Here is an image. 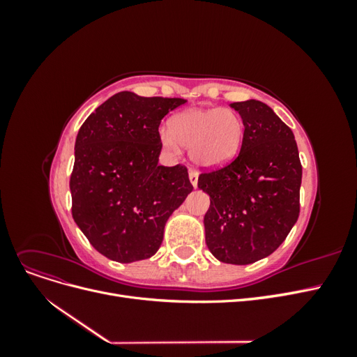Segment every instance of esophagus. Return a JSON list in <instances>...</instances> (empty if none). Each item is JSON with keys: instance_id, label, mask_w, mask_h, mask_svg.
Returning <instances> with one entry per match:
<instances>
[{"instance_id": "34e87169", "label": "esophagus", "mask_w": 357, "mask_h": 357, "mask_svg": "<svg viewBox=\"0 0 357 357\" xmlns=\"http://www.w3.org/2000/svg\"><path fill=\"white\" fill-rule=\"evenodd\" d=\"M189 180H190V183H192V186L197 188V186H198V172L190 169V171H189Z\"/></svg>"}]
</instances>
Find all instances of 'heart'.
Returning a JSON list of instances; mask_svg holds the SVG:
<instances>
[{"instance_id": "1", "label": "heart", "mask_w": 357, "mask_h": 357, "mask_svg": "<svg viewBox=\"0 0 357 357\" xmlns=\"http://www.w3.org/2000/svg\"><path fill=\"white\" fill-rule=\"evenodd\" d=\"M244 122L229 109H192L172 117L169 131H160V142L172 153L189 149L199 167L214 168L229 162L241 147Z\"/></svg>"}]
</instances>
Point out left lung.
Instances as JSON below:
<instances>
[{"mask_svg":"<svg viewBox=\"0 0 357 357\" xmlns=\"http://www.w3.org/2000/svg\"><path fill=\"white\" fill-rule=\"evenodd\" d=\"M244 122L238 156L204 171L205 243L220 262L248 265L275 252L299 218L302 165L291 129L261 101L232 102Z\"/></svg>","mask_w":357,"mask_h":357,"instance_id":"1","label":"left lung"}]
</instances>
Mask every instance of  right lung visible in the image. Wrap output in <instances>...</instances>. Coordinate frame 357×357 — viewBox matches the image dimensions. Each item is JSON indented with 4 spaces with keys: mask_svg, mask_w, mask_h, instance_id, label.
<instances>
[{
    "mask_svg": "<svg viewBox=\"0 0 357 357\" xmlns=\"http://www.w3.org/2000/svg\"><path fill=\"white\" fill-rule=\"evenodd\" d=\"M185 102L119 92L79 129L70 178L73 219L112 261L153 256L168 218L193 189L185 165H158L160 121Z\"/></svg>",
    "mask_w": 357,
    "mask_h": 357,
    "instance_id": "right-lung-1",
    "label": "right lung"
}]
</instances>
